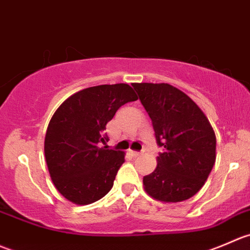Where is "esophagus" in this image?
<instances>
[{"label": "esophagus", "instance_id": "1", "mask_svg": "<svg viewBox=\"0 0 250 250\" xmlns=\"http://www.w3.org/2000/svg\"><path fill=\"white\" fill-rule=\"evenodd\" d=\"M131 154H132L133 157H140V155L143 154V152H136V150H131Z\"/></svg>", "mask_w": 250, "mask_h": 250}]
</instances>
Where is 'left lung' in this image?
<instances>
[{"instance_id":"obj_1","label":"left lung","mask_w":250,"mask_h":250,"mask_svg":"<svg viewBox=\"0 0 250 250\" xmlns=\"http://www.w3.org/2000/svg\"><path fill=\"white\" fill-rule=\"evenodd\" d=\"M152 120L163 153L152 174L143 177L152 198L177 203L203 187L216 159V137L201 108L169 83H132Z\"/></svg>"}]
</instances>
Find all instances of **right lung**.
<instances>
[{"label":"right lung","instance_id":"add662e5","mask_svg":"<svg viewBox=\"0 0 250 250\" xmlns=\"http://www.w3.org/2000/svg\"><path fill=\"white\" fill-rule=\"evenodd\" d=\"M137 95L127 83L85 88L66 98L54 112L44 137V157L59 193L86 206L112 189L125 153L109 149L105 125Z\"/></svg>","mask_w":250,"mask_h":250}]
</instances>
